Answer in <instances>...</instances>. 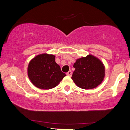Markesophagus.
Here are the masks:
<instances>
[{
	"label": "esophagus",
	"mask_w": 130,
	"mask_h": 130,
	"mask_svg": "<svg viewBox=\"0 0 130 130\" xmlns=\"http://www.w3.org/2000/svg\"><path fill=\"white\" fill-rule=\"evenodd\" d=\"M67 75L69 76H71L72 75V71H71V70H70V71H68V72H67Z\"/></svg>",
	"instance_id": "1"
}]
</instances>
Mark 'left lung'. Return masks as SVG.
<instances>
[{
	"label": "left lung",
	"mask_w": 130,
	"mask_h": 130,
	"mask_svg": "<svg viewBox=\"0 0 130 130\" xmlns=\"http://www.w3.org/2000/svg\"><path fill=\"white\" fill-rule=\"evenodd\" d=\"M73 67L75 70L71 79L81 89H95L104 80L105 67L98 58L93 55L89 54L77 59Z\"/></svg>",
	"instance_id": "left-lung-1"
}]
</instances>
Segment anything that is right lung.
Returning a JSON list of instances; mask_svg holds the SVG:
<instances>
[{
    "instance_id": "1",
    "label": "right lung",
    "mask_w": 130,
    "mask_h": 130,
    "mask_svg": "<svg viewBox=\"0 0 130 130\" xmlns=\"http://www.w3.org/2000/svg\"><path fill=\"white\" fill-rule=\"evenodd\" d=\"M55 57L53 54H41L29 62L28 77L36 87L44 90L53 89L66 76L55 62Z\"/></svg>"
}]
</instances>
